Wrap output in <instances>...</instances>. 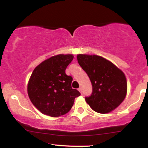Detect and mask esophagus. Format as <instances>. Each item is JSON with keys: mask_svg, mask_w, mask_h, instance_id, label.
<instances>
[{"mask_svg": "<svg viewBox=\"0 0 148 148\" xmlns=\"http://www.w3.org/2000/svg\"><path fill=\"white\" fill-rule=\"evenodd\" d=\"M78 90H79V92L81 93V94H82V88H79L78 89Z\"/></svg>", "mask_w": 148, "mask_h": 148, "instance_id": "esophagus-1", "label": "esophagus"}]
</instances>
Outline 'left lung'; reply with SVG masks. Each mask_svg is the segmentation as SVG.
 <instances>
[{"label":"left lung","instance_id":"left-lung-1","mask_svg":"<svg viewBox=\"0 0 148 148\" xmlns=\"http://www.w3.org/2000/svg\"><path fill=\"white\" fill-rule=\"evenodd\" d=\"M78 62L92 84V94L86 101L96 112L106 114L116 108L127 95L126 77L112 62L98 55L79 54Z\"/></svg>","mask_w":148,"mask_h":148}]
</instances>
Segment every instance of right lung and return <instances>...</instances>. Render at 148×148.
I'll return each mask as SVG.
<instances>
[{
    "label": "right lung",
    "mask_w": 148,
    "mask_h": 148,
    "mask_svg": "<svg viewBox=\"0 0 148 148\" xmlns=\"http://www.w3.org/2000/svg\"><path fill=\"white\" fill-rule=\"evenodd\" d=\"M72 54L51 56L34 69L27 84L29 98L42 114L52 117L65 114L80 93L71 88L73 78L65 70L73 59Z\"/></svg>",
    "instance_id": "right-lung-1"
}]
</instances>
